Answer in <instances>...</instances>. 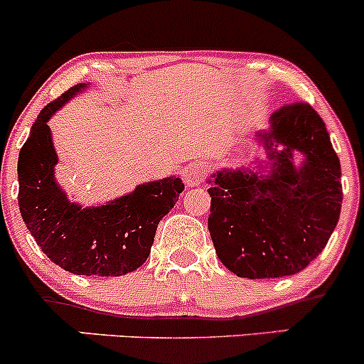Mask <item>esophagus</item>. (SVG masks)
<instances>
[{"instance_id":"34e87169","label":"esophagus","mask_w":364,"mask_h":364,"mask_svg":"<svg viewBox=\"0 0 364 364\" xmlns=\"http://www.w3.org/2000/svg\"><path fill=\"white\" fill-rule=\"evenodd\" d=\"M205 177V168L201 163H193L183 170V182H186L187 187L200 186L203 182Z\"/></svg>"}]
</instances>
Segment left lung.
Wrapping results in <instances>:
<instances>
[{"mask_svg":"<svg viewBox=\"0 0 364 364\" xmlns=\"http://www.w3.org/2000/svg\"><path fill=\"white\" fill-rule=\"evenodd\" d=\"M264 157L207 178L208 231L220 263L243 279H280L306 268L342 208V170L328 129L305 103H286L256 133Z\"/></svg>","mask_w":364,"mask_h":364,"instance_id":"obj_1","label":"left lung"}]
</instances>
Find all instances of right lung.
Segmentation results:
<instances>
[{"mask_svg": "<svg viewBox=\"0 0 364 364\" xmlns=\"http://www.w3.org/2000/svg\"><path fill=\"white\" fill-rule=\"evenodd\" d=\"M91 84H78L40 112L17 163L18 208L50 261L75 275L119 277L147 261L159 220L183 191L178 175L138 183L100 205L77 203L55 178L59 157L48 121Z\"/></svg>", "mask_w": 364, "mask_h": 364, "instance_id": "obj_1", "label": "right lung"}]
</instances>
